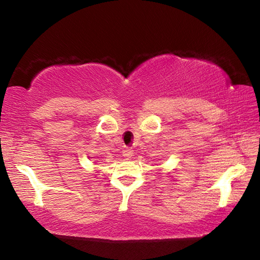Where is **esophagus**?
<instances>
[{
    "label": "esophagus",
    "instance_id": "obj_1",
    "mask_svg": "<svg viewBox=\"0 0 260 260\" xmlns=\"http://www.w3.org/2000/svg\"><path fill=\"white\" fill-rule=\"evenodd\" d=\"M133 155H134V151L129 148H126L125 150L122 151V156L126 157V158H132V157H133Z\"/></svg>",
    "mask_w": 260,
    "mask_h": 260
}]
</instances>
